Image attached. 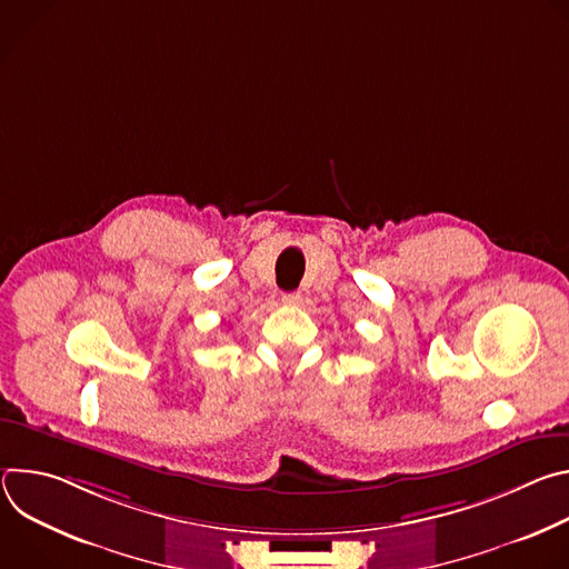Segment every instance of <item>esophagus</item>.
<instances>
[{"label":"esophagus","mask_w":569,"mask_h":569,"mask_svg":"<svg viewBox=\"0 0 569 569\" xmlns=\"http://www.w3.org/2000/svg\"><path fill=\"white\" fill-rule=\"evenodd\" d=\"M281 301H283L286 306H295V303L301 301V295H299V292H283V295H281Z\"/></svg>","instance_id":"34e87169"}]
</instances>
